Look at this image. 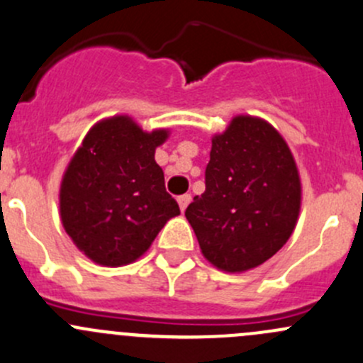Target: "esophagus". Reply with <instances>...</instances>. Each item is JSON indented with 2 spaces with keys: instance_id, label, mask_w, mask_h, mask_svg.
<instances>
[{
  "instance_id": "obj_1",
  "label": "esophagus",
  "mask_w": 363,
  "mask_h": 363,
  "mask_svg": "<svg viewBox=\"0 0 363 363\" xmlns=\"http://www.w3.org/2000/svg\"><path fill=\"white\" fill-rule=\"evenodd\" d=\"M177 202H179V207H181V211H186V207H188L189 202H191V195H188V193H186V195H181L177 199Z\"/></svg>"
}]
</instances>
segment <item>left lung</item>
<instances>
[{"label":"left lung","instance_id":"obj_1","mask_svg":"<svg viewBox=\"0 0 363 363\" xmlns=\"http://www.w3.org/2000/svg\"><path fill=\"white\" fill-rule=\"evenodd\" d=\"M300 202L298 170L279 131L259 117L237 116L212 137L205 191L186 219L212 265L246 272L288 242Z\"/></svg>","mask_w":363,"mask_h":363}]
</instances>
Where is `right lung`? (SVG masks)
<instances>
[{
  "label": "right lung",
  "mask_w": 363,
  "mask_h": 363,
  "mask_svg": "<svg viewBox=\"0 0 363 363\" xmlns=\"http://www.w3.org/2000/svg\"><path fill=\"white\" fill-rule=\"evenodd\" d=\"M168 130H142L113 116L87 131L60 189L65 230L94 263L121 267L140 258L167 221L181 214L155 160Z\"/></svg>",
  "instance_id": "right-lung-1"
}]
</instances>
